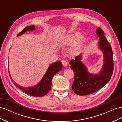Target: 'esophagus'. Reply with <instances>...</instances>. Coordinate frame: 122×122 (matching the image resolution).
Returning a JSON list of instances; mask_svg holds the SVG:
<instances>
[{"label":"esophagus","instance_id":"1","mask_svg":"<svg viewBox=\"0 0 122 122\" xmlns=\"http://www.w3.org/2000/svg\"><path fill=\"white\" fill-rule=\"evenodd\" d=\"M61 62H62V65H63L64 67H67V66L68 65V61L67 60H62Z\"/></svg>","mask_w":122,"mask_h":122}]
</instances>
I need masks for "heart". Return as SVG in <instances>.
Returning a JSON list of instances; mask_svg holds the SVG:
<instances>
[{
	"instance_id": "1",
	"label": "heart",
	"mask_w": 122,
	"mask_h": 122,
	"mask_svg": "<svg viewBox=\"0 0 122 122\" xmlns=\"http://www.w3.org/2000/svg\"><path fill=\"white\" fill-rule=\"evenodd\" d=\"M82 34L80 32H75L65 37L63 40V43L66 45H73V50L76 51L82 47L84 42V38L81 37Z\"/></svg>"
}]
</instances>
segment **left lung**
Segmentation results:
<instances>
[{
	"label": "left lung",
	"instance_id": "left-lung-1",
	"mask_svg": "<svg viewBox=\"0 0 122 122\" xmlns=\"http://www.w3.org/2000/svg\"><path fill=\"white\" fill-rule=\"evenodd\" d=\"M96 33L99 38L98 45L103 53L104 64L100 72L94 74L88 72L86 67L81 61V54L70 61V68L75 75L72 89L77 95L84 96L94 93L107 83L112 75L113 60L112 47L101 28L98 27Z\"/></svg>",
	"mask_w": 122,
	"mask_h": 122
}]
</instances>
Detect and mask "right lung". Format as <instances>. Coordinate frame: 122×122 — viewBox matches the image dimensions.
<instances>
[{
    "label": "right lung",
    "mask_w": 122,
    "mask_h": 122,
    "mask_svg": "<svg viewBox=\"0 0 122 122\" xmlns=\"http://www.w3.org/2000/svg\"><path fill=\"white\" fill-rule=\"evenodd\" d=\"M35 30V27L34 25L28 26L25 27L19 34H18L17 36L22 35L27 31H33ZM62 68V66L61 61H56L51 64L49 66L48 69L47 70L41 80L37 84L30 87H23L15 82L12 78L9 71V73L11 80L17 87L31 96L42 97L47 94L50 91L51 84H52V79L53 76L59 71H60Z\"/></svg>",
    "instance_id": "obj_1"
}]
</instances>
